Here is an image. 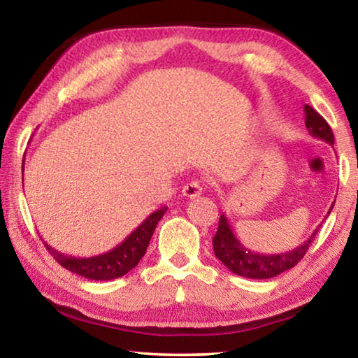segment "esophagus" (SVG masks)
<instances>
[{"label": "esophagus", "instance_id": "esophagus-1", "mask_svg": "<svg viewBox=\"0 0 358 358\" xmlns=\"http://www.w3.org/2000/svg\"><path fill=\"white\" fill-rule=\"evenodd\" d=\"M181 194H183V197L186 199H196L202 194V186L197 183V181H191V183H186L183 186V191H181Z\"/></svg>", "mask_w": 358, "mask_h": 358}]
</instances>
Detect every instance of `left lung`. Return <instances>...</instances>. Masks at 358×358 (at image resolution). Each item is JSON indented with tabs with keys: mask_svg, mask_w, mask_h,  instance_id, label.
<instances>
[{
	"mask_svg": "<svg viewBox=\"0 0 358 358\" xmlns=\"http://www.w3.org/2000/svg\"><path fill=\"white\" fill-rule=\"evenodd\" d=\"M305 124L308 128V132H310L313 137L320 138V141L330 143L333 147L335 138H333V132L329 123H327V121L308 104L305 106ZM333 205H335V202L331 203V207L327 211L325 217H329V215L331 213ZM320 226H322V222H320L316 230L310 235V238H306L300 246H296L292 251H286L281 254H260L248 250L246 246L241 245L237 235L234 234L227 216L221 215L217 232L213 237L215 256L235 275L252 278V280H268V278H275L284 273V271L290 270L292 266L300 262L303 256L306 254L308 248L313 243V240L316 237Z\"/></svg>",
	"mask_w": 358,
	"mask_h": 358,
	"instance_id": "left-lung-1",
	"label": "left lung"
}]
</instances>
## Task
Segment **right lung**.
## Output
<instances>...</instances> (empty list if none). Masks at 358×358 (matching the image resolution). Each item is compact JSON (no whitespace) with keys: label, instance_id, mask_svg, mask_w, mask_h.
Listing matches in <instances>:
<instances>
[{"label":"right lung","instance_id":"obj_1","mask_svg":"<svg viewBox=\"0 0 358 358\" xmlns=\"http://www.w3.org/2000/svg\"><path fill=\"white\" fill-rule=\"evenodd\" d=\"M23 166H25V159H23L22 164V172ZM166 211L167 207H162L153 211V213H151L136 230H132L120 245L112 248L110 251L98 254V256H68V254H63L55 250V248H52L50 245L45 243V241L44 245L47 248V251L53 256V259H55L59 265L64 266L66 270L72 271V273L88 278V280L93 281L117 280V278L126 275L141 262V259L145 256V251H147L148 248L151 235H153L157 222L161 221V217L164 216Z\"/></svg>","mask_w":358,"mask_h":358}]
</instances>
